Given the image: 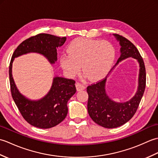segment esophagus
I'll return each instance as SVG.
<instances>
[{
	"mask_svg": "<svg viewBox=\"0 0 158 158\" xmlns=\"http://www.w3.org/2000/svg\"><path fill=\"white\" fill-rule=\"evenodd\" d=\"M75 85H76V88H77V91H80V90H83V89H85V87L84 85H83L82 83H79V82L77 83Z\"/></svg>",
	"mask_w": 158,
	"mask_h": 158,
	"instance_id": "esophagus-1",
	"label": "esophagus"
}]
</instances>
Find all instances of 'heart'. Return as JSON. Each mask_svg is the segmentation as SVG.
<instances>
[{
	"instance_id": "b5f03b06",
	"label": "heart",
	"mask_w": 158,
	"mask_h": 158,
	"mask_svg": "<svg viewBox=\"0 0 158 158\" xmlns=\"http://www.w3.org/2000/svg\"><path fill=\"white\" fill-rule=\"evenodd\" d=\"M67 53L60 58V65L70 77L82 72L90 81L103 78L109 73L115 57L114 46L107 41L77 38L70 42Z\"/></svg>"
}]
</instances>
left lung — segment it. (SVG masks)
Here are the masks:
<instances>
[{"label":"left lung","mask_w":158,"mask_h":158,"mask_svg":"<svg viewBox=\"0 0 158 158\" xmlns=\"http://www.w3.org/2000/svg\"><path fill=\"white\" fill-rule=\"evenodd\" d=\"M121 45V55L116 63L132 57L139 63V87L135 96L129 101L116 102L107 96L105 91L106 77L87 88L88 94V111L92 119L106 128H114L128 122L136 112L146 86V70L139 50L129 40L113 34ZM115 64V66H116Z\"/></svg>","instance_id":"1"}]
</instances>
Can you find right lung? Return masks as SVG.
Masks as SVG:
<instances>
[{"label":"right lung","mask_w":158,"mask_h":158,"mask_svg":"<svg viewBox=\"0 0 158 158\" xmlns=\"http://www.w3.org/2000/svg\"><path fill=\"white\" fill-rule=\"evenodd\" d=\"M66 37L41 33L31 36L18 45L9 64V82L12 98L26 122L31 125L47 129L54 127L65 119L68 113L67 102L76 92L75 81L55 77L52 88L45 96L39 100L25 98L17 89L12 77V63L15 58L30 52L41 53L51 64L57 60V48L65 43Z\"/></svg>","instance_id":"right-lung-1"}]
</instances>
